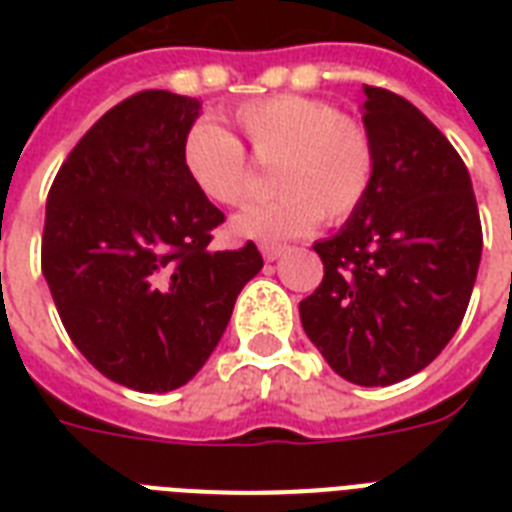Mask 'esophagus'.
<instances>
[{
	"label": "esophagus",
	"mask_w": 512,
	"mask_h": 512,
	"mask_svg": "<svg viewBox=\"0 0 512 512\" xmlns=\"http://www.w3.org/2000/svg\"><path fill=\"white\" fill-rule=\"evenodd\" d=\"M260 252H263L265 263H273V260H279V257L287 252V247H281V244H263Z\"/></svg>",
	"instance_id": "esophagus-1"
}]
</instances>
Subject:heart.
I'll list each match as a JSON object with an SVG mask.
<instances>
[{"label":"heart","instance_id":"obj_1","mask_svg":"<svg viewBox=\"0 0 512 512\" xmlns=\"http://www.w3.org/2000/svg\"><path fill=\"white\" fill-rule=\"evenodd\" d=\"M249 148L276 159L273 199L249 204L231 220L233 236L284 241L303 236L319 217L337 223L353 215L374 180L369 132L327 100L276 95L236 108ZM183 170L204 199L233 207L249 191V170L239 140L217 124H193L183 140Z\"/></svg>","mask_w":512,"mask_h":512}]
</instances>
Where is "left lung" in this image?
<instances>
[{
  "mask_svg": "<svg viewBox=\"0 0 512 512\" xmlns=\"http://www.w3.org/2000/svg\"><path fill=\"white\" fill-rule=\"evenodd\" d=\"M374 180L340 231L313 244L324 281L300 303L305 335L348 382L412 377L446 348L481 263L468 167L444 132L396 92L364 87Z\"/></svg>",
  "mask_w": 512,
  "mask_h": 512,
  "instance_id": "1",
  "label": "left lung"
}]
</instances>
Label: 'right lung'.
<instances>
[{
    "label": "right lung",
    "instance_id": "obj_1",
    "mask_svg": "<svg viewBox=\"0 0 512 512\" xmlns=\"http://www.w3.org/2000/svg\"><path fill=\"white\" fill-rule=\"evenodd\" d=\"M201 100L146 90L92 124L47 196L42 273L68 337L108 380L167 393L223 337L263 268L252 241L212 252L223 212L183 170Z\"/></svg>",
    "mask_w": 512,
    "mask_h": 512
}]
</instances>
